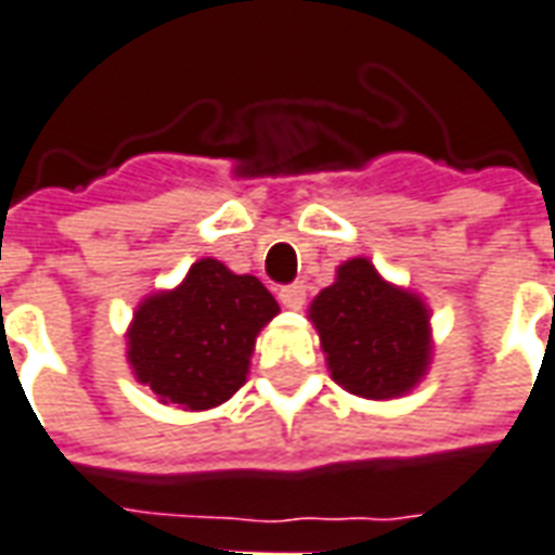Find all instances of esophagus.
I'll list each match as a JSON object with an SVG mask.
<instances>
[{"instance_id":"obj_1","label":"esophagus","mask_w":555,"mask_h":555,"mask_svg":"<svg viewBox=\"0 0 555 555\" xmlns=\"http://www.w3.org/2000/svg\"><path fill=\"white\" fill-rule=\"evenodd\" d=\"M278 298H281L283 307H289V310H298V307L305 305L307 298V286L305 283H286L278 289Z\"/></svg>"}]
</instances>
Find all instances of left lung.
<instances>
[{"label": "left lung", "instance_id": "8db88e82", "mask_svg": "<svg viewBox=\"0 0 555 555\" xmlns=\"http://www.w3.org/2000/svg\"><path fill=\"white\" fill-rule=\"evenodd\" d=\"M310 317L334 382L366 399L411 390L428 363V313L420 298L384 283L370 260L339 266Z\"/></svg>", "mask_w": 555, "mask_h": 555}]
</instances>
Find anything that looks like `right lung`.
Returning <instances> with one entry per match:
<instances>
[{
	"label": "right lung",
	"instance_id": "1",
	"mask_svg": "<svg viewBox=\"0 0 555 555\" xmlns=\"http://www.w3.org/2000/svg\"><path fill=\"white\" fill-rule=\"evenodd\" d=\"M272 293L218 260L194 262L173 293L147 298L129 327V363L162 402L204 411L236 393L260 327L278 317Z\"/></svg>",
	"mask_w": 555,
	"mask_h": 555
}]
</instances>
